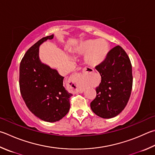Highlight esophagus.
<instances>
[{
    "mask_svg": "<svg viewBox=\"0 0 155 155\" xmlns=\"http://www.w3.org/2000/svg\"><path fill=\"white\" fill-rule=\"evenodd\" d=\"M89 74H91V73H92V72H94V70H90V72H88ZM78 77H79V74H74V77H72V79H77V78H78Z\"/></svg>",
    "mask_w": 155,
    "mask_h": 155,
    "instance_id": "esophagus-1",
    "label": "esophagus"
}]
</instances>
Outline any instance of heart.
Here are the masks:
<instances>
[{"mask_svg": "<svg viewBox=\"0 0 155 155\" xmlns=\"http://www.w3.org/2000/svg\"><path fill=\"white\" fill-rule=\"evenodd\" d=\"M77 51L85 54L84 60L86 64L91 66H96L102 64L109 53V45L104 39H91L81 43Z\"/></svg>", "mask_w": 155, "mask_h": 155, "instance_id": "obj_1", "label": "heart"}]
</instances>
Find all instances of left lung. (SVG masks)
<instances>
[{
	"mask_svg": "<svg viewBox=\"0 0 155 155\" xmlns=\"http://www.w3.org/2000/svg\"><path fill=\"white\" fill-rule=\"evenodd\" d=\"M95 68L102 80L95 89L96 97L90 106L98 117L110 119L123 110L130 97L133 85L130 59L125 50L117 45Z\"/></svg>",
	"mask_w": 155,
	"mask_h": 155,
	"instance_id": "8db88e82",
	"label": "left lung"
}]
</instances>
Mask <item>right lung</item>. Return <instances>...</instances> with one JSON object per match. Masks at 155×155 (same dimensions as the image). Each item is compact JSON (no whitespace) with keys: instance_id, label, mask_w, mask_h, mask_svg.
<instances>
[{"instance_id":"add662e5","label":"right lung","mask_w":155,"mask_h":155,"mask_svg":"<svg viewBox=\"0 0 155 155\" xmlns=\"http://www.w3.org/2000/svg\"><path fill=\"white\" fill-rule=\"evenodd\" d=\"M53 38L47 36L33 45L25 53L19 66V89L32 114L47 122L58 121L70 110L72 94L63 85L64 78L56 70L42 64L39 45Z\"/></svg>"}]
</instances>
